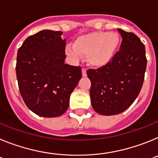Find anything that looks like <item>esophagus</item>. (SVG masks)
I'll return each mask as SVG.
<instances>
[{
    "label": "esophagus",
    "mask_w": 158,
    "mask_h": 158,
    "mask_svg": "<svg viewBox=\"0 0 158 158\" xmlns=\"http://www.w3.org/2000/svg\"><path fill=\"white\" fill-rule=\"evenodd\" d=\"M87 76V73H86V69H82V77H86Z\"/></svg>",
    "instance_id": "obj_1"
}]
</instances>
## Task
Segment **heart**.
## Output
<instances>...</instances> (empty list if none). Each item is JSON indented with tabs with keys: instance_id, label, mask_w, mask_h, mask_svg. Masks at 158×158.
<instances>
[{
	"instance_id": "b5f03b06",
	"label": "heart",
	"mask_w": 158,
	"mask_h": 158,
	"mask_svg": "<svg viewBox=\"0 0 158 158\" xmlns=\"http://www.w3.org/2000/svg\"><path fill=\"white\" fill-rule=\"evenodd\" d=\"M119 43L120 38L116 32H89L77 37L73 45L67 46L65 52L73 60L86 56L89 65L100 68L111 62Z\"/></svg>"
}]
</instances>
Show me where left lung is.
Returning a JSON list of instances; mask_svg holds the SVG:
<instances>
[{
  "label": "left lung",
  "instance_id": "left-lung-1",
  "mask_svg": "<svg viewBox=\"0 0 158 158\" xmlns=\"http://www.w3.org/2000/svg\"><path fill=\"white\" fill-rule=\"evenodd\" d=\"M118 31L122 43L111 62L87 71L92 84V106L103 115L122 113L133 104L141 91L146 69V50L140 39L132 32Z\"/></svg>",
  "mask_w": 158,
  "mask_h": 158
}]
</instances>
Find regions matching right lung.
<instances>
[{
  "mask_svg": "<svg viewBox=\"0 0 158 158\" xmlns=\"http://www.w3.org/2000/svg\"><path fill=\"white\" fill-rule=\"evenodd\" d=\"M62 31L43 30L27 38L19 48L16 77L29 109L40 116L63 115L69 96L81 78V68L65 64Z\"/></svg>",
  "mask_w": 158,
  "mask_h": 158,
  "instance_id": "right-lung-1",
  "label": "right lung"
}]
</instances>
